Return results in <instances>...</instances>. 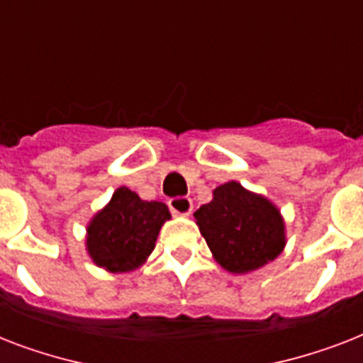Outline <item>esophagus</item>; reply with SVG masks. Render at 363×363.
<instances>
[{
  "label": "esophagus",
  "mask_w": 363,
  "mask_h": 363,
  "mask_svg": "<svg viewBox=\"0 0 363 363\" xmlns=\"http://www.w3.org/2000/svg\"><path fill=\"white\" fill-rule=\"evenodd\" d=\"M169 209L175 213V215H190L194 209V203L192 199L190 198H184V196H181V198H171L169 199Z\"/></svg>",
  "instance_id": "1"
}]
</instances>
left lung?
I'll return each instance as SVG.
<instances>
[{
    "mask_svg": "<svg viewBox=\"0 0 363 363\" xmlns=\"http://www.w3.org/2000/svg\"><path fill=\"white\" fill-rule=\"evenodd\" d=\"M194 216L215 259L230 273L259 269L286 245L281 211L235 181L216 186L213 201Z\"/></svg>",
    "mask_w": 363,
    "mask_h": 363,
    "instance_id": "obj_1",
    "label": "left lung"
}]
</instances>
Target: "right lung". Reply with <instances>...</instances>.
Instances as JSON below:
<instances>
[{"mask_svg": "<svg viewBox=\"0 0 363 363\" xmlns=\"http://www.w3.org/2000/svg\"><path fill=\"white\" fill-rule=\"evenodd\" d=\"M169 209L162 201H145L121 186L86 228V250L94 264L125 273L141 267L156 247L160 228L169 220Z\"/></svg>", "mask_w": 363, "mask_h": 363, "instance_id": "right-lung-1", "label": "right lung"}]
</instances>
